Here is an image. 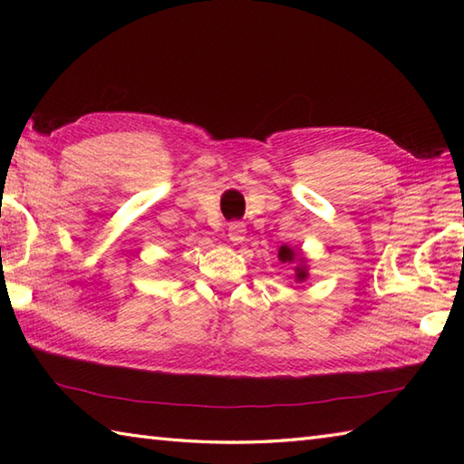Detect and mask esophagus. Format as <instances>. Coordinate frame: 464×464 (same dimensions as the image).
<instances>
[{
    "label": "esophagus",
    "mask_w": 464,
    "mask_h": 464,
    "mask_svg": "<svg viewBox=\"0 0 464 464\" xmlns=\"http://www.w3.org/2000/svg\"><path fill=\"white\" fill-rule=\"evenodd\" d=\"M245 233H247V229H245V225L241 221H233V223H229V227H227V235H229V241H233L235 245L245 239Z\"/></svg>",
    "instance_id": "esophagus-1"
}]
</instances>
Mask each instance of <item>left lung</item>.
<instances>
[{
    "mask_svg": "<svg viewBox=\"0 0 464 464\" xmlns=\"http://www.w3.org/2000/svg\"><path fill=\"white\" fill-rule=\"evenodd\" d=\"M279 261L281 263H295L297 267H295V277H297V281H304L307 279V263H304L303 255L299 251L291 249L289 245H281L279 247Z\"/></svg>",
    "mask_w": 464,
    "mask_h": 464,
    "instance_id": "left-lung-1",
    "label": "left lung"
}]
</instances>
